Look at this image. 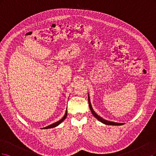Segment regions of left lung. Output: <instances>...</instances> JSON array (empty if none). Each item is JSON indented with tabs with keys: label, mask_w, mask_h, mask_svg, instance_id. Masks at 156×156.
Here are the masks:
<instances>
[{
	"label": "left lung",
	"mask_w": 156,
	"mask_h": 156,
	"mask_svg": "<svg viewBox=\"0 0 156 156\" xmlns=\"http://www.w3.org/2000/svg\"><path fill=\"white\" fill-rule=\"evenodd\" d=\"M88 102H89V108L90 110H91V112L92 113V114L93 115V116L96 118L97 120H98L100 122H102L104 124H107V125H113V126H121L124 124V123H119V122H112V121H109V120H105L103 118H102L101 117H100L99 115H98L93 110V108H92V105L91 104V101H90V98H89V94L88 93Z\"/></svg>",
	"instance_id": "left-lung-1"
}]
</instances>
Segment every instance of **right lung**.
Here are the masks:
<instances>
[{"label": "right lung", "mask_w": 156, "mask_h": 156, "mask_svg": "<svg viewBox=\"0 0 156 156\" xmlns=\"http://www.w3.org/2000/svg\"><path fill=\"white\" fill-rule=\"evenodd\" d=\"M67 116V109H66V112H65V113L64 116L63 117L62 119H61L59 120H58V121H57V122H54V123H53V124H50L49 126H46V127L42 128L41 129H50V128H55V127L58 126L59 124H61V123L63 121V120H64L65 119H66Z\"/></svg>", "instance_id": "right-lung-1"}]
</instances>
